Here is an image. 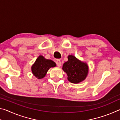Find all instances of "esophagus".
I'll return each mask as SVG.
<instances>
[{"label": "esophagus", "instance_id": "1", "mask_svg": "<svg viewBox=\"0 0 120 120\" xmlns=\"http://www.w3.org/2000/svg\"><path fill=\"white\" fill-rule=\"evenodd\" d=\"M56 64L58 67H60L61 65V61L59 60H58L56 61Z\"/></svg>", "mask_w": 120, "mask_h": 120}]
</instances>
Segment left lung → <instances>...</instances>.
<instances>
[{
  "label": "left lung",
  "mask_w": 120,
  "mask_h": 120,
  "mask_svg": "<svg viewBox=\"0 0 120 120\" xmlns=\"http://www.w3.org/2000/svg\"><path fill=\"white\" fill-rule=\"evenodd\" d=\"M68 59V61L64 63L62 67L68 75V80L74 84L82 82L88 74V66L73 56H69Z\"/></svg>",
  "instance_id": "1"
}]
</instances>
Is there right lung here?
Masks as SVG:
<instances>
[{
    "label": "right lung",
    "mask_w": 120,
    "mask_h": 120,
    "mask_svg": "<svg viewBox=\"0 0 120 120\" xmlns=\"http://www.w3.org/2000/svg\"><path fill=\"white\" fill-rule=\"evenodd\" d=\"M56 66L55 62L53 61L45 59L43 56H40L32 67V73L36 78L42 79L45 77L46 72L51 67H54Z\"/></svg>",
    "instance_id": "1"
}]
</instances>
